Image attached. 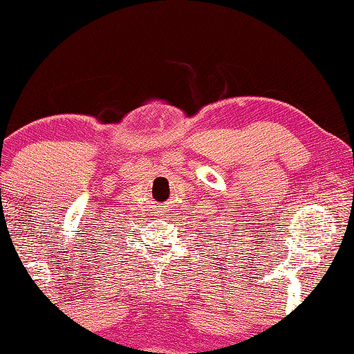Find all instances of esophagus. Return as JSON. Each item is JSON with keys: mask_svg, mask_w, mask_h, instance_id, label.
<instances>
[{"mask_svg": "<svg viewBox=\"0 0 354 354\" xmlns=\"http://www.w3.org/2000/svg\"><path fill=\"white\" fill-rule=\"evenodd\" d=\"M160 209H162V213H167V214H168L173 208H171L170 203H163V207H162Z\"/></svg>", "mask_w": 354, "mask_h": 354, "instance_id": "obj_1", "label": "esophagus"}]
</instances>
